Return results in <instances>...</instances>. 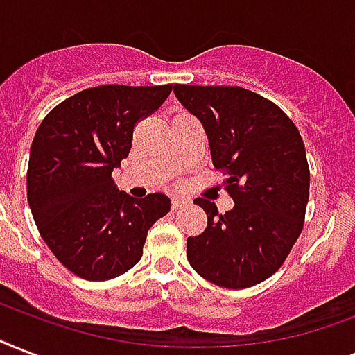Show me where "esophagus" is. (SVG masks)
<instances>
[{"instance_id":"obj_1","label":"esophagus","mask_w":355,"mask_h":355,"mask_svg":"<svg viewBox=\"0 0 355 355\" xmlns=\"http://www.w3.org/2000/svg\"><path fill=\"white\" fill-rule=\"evenodd\" d=\"M184 205H186V201H184V199H180V197H175V199L171 201L173 210H178V208H182Z\"/></svg>"}]
</instances>
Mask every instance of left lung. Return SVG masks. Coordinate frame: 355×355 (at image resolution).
Returning a JSON list of instances; mask_svg holds the SVG:
<instances>
[{
    "instance_id": "obj_1",
    "label": "left lung",
    "mask_w": 355,
    "mask_h": 355,
    "mask_svg": "<svg viewBox=\"0 0 355 355\" xmlns=\"http://www.w3.org/2000/svg\"><path fill=\"white\" fill-rule=\"evenodd\" d=\"M177 98L205 126L214 167L234 208L218 212L207 199V229L186 250L202 279L248 288L274 275L302 234L309 201L304 139L279 105L243 87L175 85Z\"/></svg>"
}]
</instances>
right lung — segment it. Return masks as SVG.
Segmentation results:
<instances>
[{"label": "right lung", "instance_id": "1", "mask_svg": "<svg viewBox=\"0 0 355 355\" xmlns=\"http://www.w3.org/2000/svg\"><path fill=\"white\" fill-rule=\"evenodd\" d=\"M171 91V83L85 89L55 105L35 134L27 202L46 245L81 279L126 274L141 259L148 229L171 208L164 193L126 196L112 177L132 148L135 124Z\"/></svg>", "mask_w": 355, "mask_h": 355}]
</instances>
